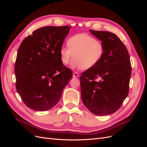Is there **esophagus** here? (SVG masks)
<instances>
[{"label":"esophagus","mask_w":147,"mask_h":147,"mask_svg":"<svg viewBox=\"0 0 147 147\" xmlns=\"http://www.w3.org/2000/svg\"><path fill=\"white\" fill-rule=\"evenodd\" d=\"M79 76V74L77 72H74L73 77H78Z\"/></svg>","instance_id":"esophagus-1"}]
</instances>
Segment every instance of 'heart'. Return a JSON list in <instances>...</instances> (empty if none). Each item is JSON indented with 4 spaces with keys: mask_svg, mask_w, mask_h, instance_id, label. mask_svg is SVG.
I'll return each mask as SVG.
<instances>
[{
    "mask_svg": "<svg viewBox=\"0 0 147 147\" xmlns=\"http://www.w3.org/2000/svg\"><path fill=\"white\" fill-rule=\"evenodd\" d=\"M67 45L61 48L60 59L62 64L67 65L74 57L73 68L90 69L99 63L104 53L103 43L85 33L70 37Z\"/></svg>",
    "mask_w": 147,
    "mask_h": 147,
    "instance_id": "b5f03b06",
    "label": "heart"
}]
</instances>
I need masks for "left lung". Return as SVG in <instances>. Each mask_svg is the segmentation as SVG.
Wrapping results in <instances>:
<instances>
[{
	"label": "left lung",
	"instance_id": "obj_1",
	"mask_svg": "<svg viewBox=\"0 0 147 147\" xmlns=\"http://www.w3.org/2000/svg\"><path fill=\"white\" fill-rule=\"evenodd\" d=\"M90 31L103 43L104 53L98 63L80 77L82 100L93 114L108 115L117 112L128 95L130 57L117 35L107 31Z\"/></svg>",
	"mask_w": 147,
	"mask_h": 147
}]
</instances>
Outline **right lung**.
Returning <instances> with one entry per match:
<instances>
[{"instance_id":"obj_1","label":"right lung","mask_w":147,"mask_h":147,"mask_svg":"<svg viewBox=\"0 0 147 147\" xmlns=\"http://www.w3.org/2000/svg\"><path fill=\"white\" fill-rule=\"evenodd\" d=\"M71 26H45L22 42L15 65L16 88L29 108L46 111L55 106L72 78L62 64L60 49Z\"/></svg>"}]
</instances>
